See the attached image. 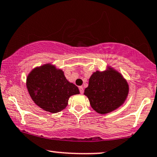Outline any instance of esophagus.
<instances>
[{
  "label": "esophagus",
  "instance_id": "34e87169",
  "mask_svg": "<svg viewBox=\"0 0 157 157\" xmlns=\"http://www.w3.org/2000/svg\"><path fill=\"white\" fill-rule=\"evenodd\" d=\"M79 90H80V94H83V91H84L83 87H82V86H80V87H79Z\"/></svg>",
  "mask_w": 157,
  "mask_h": 157
}]
</instances>
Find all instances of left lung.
<instances>
[{
  "label": "left lung",
  "mask_w": 157,
  "mask_h": 157,
  "mask_svg": "<svg viewBox=\"0 0 157 157\" xmlns=\"http://www.w3.org/2000/svg\"><path fill=\"white\" fill-rule=\"evenodd\" d=\"M128 93L127 82L110 67L105 71L94 72L84 91L90 106L100 114H107L118 108L125 101Z\"/></svg>",
  "instance_id": "obj_1"
}]
</instances>
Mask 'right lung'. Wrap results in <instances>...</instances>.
Listing matches in <instances>:
<instances>
[{
  "instance_id": "add662e5",
  "label": "right lung",
  "mask_w": 157,
  "mask_h": 157,
  "mask_svg": "<svg viewBox=\"0 0 157 157\" xmlns=\"http://www.w3.org/2000/svg\"><path fill=\"white\" fill-rule=\"evenodd\" d=\"M26 86L36 105L52 113L66 108L69 97L80 94L78 88L66 79L63 71L50 63L33 69L28 75Z\"/></svg>"
}]
</instances>
